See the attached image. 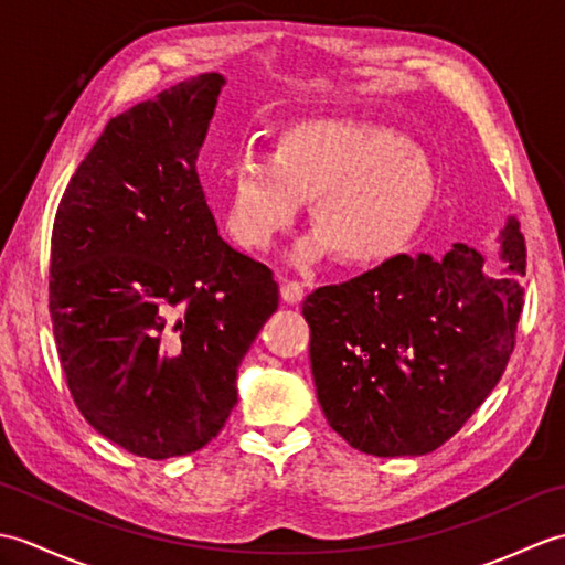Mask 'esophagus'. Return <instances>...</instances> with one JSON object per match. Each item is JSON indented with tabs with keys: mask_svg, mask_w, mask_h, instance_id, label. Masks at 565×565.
<instances>
[{
	"mask_svg": "<svg viewBox=\"0 0 565 565\" xmlns=\"http://www.w3.org/2000/svg\"><path fill=\"white\" fill-rule=\"evenodd\" d=\"M306 296V289L301 281H284L281 284V298L286 303H301Z\"/></svg>",
	"mask_w": 565,
	"mask_h": 565,
	"instance_id": "esophagus-1",
	"label": "esophagus"
}]
</instances>
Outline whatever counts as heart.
I'll return each instance as SVG.
<instances>
[{"instance_id": "b5f03b06", "label": "heart", "mask_w": 565, "mask_h": 565, "mask_svg": "<svg viewBox=\"0 0 565 565\" xmlns=\"http://www.w3.org/2000/svg\"><path fill=\"white\" fill-rule=\"evenodd\" d=\"M435 196V170L398 134L313 118L286 130L274 154L237 160L225 221L239 245L267 249L310 201L316 233L298 247V262L334 252L342 264L366 267L413 237Z\"/></svg>"}]
</instances>
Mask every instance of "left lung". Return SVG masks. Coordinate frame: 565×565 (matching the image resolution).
Here are the masks:
<instances>
[{"label": "left lung", "mask_w": 565, "mask_h": 565, "mask_svg": "<svg viewBox=\"0 0 565 565\" xmlns=\"http://www.w3.org/2000/svg\"><path fill=\"white\" fill-rule=\"evenodd\" d=\"M493 279L456 243L441 259L395 255L303 301L310 369L328 425L371 456H419L451 439L505 371L524 306L526 247L508 218Z\"/></svg>", "instance_id": "left-lung-1"}]
</instances>
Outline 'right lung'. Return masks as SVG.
Masks as SVG:
<instances>
[{"label":"right lung","instance_id":"right-lung-1","mask_svg":"<svg viewBox=\"0 0 565 565\" xmlns=\"http://www.w3.org/2000/svg\"><path fill=\"white\" fill-rule=\"evenodd\" d=\"M223 84L203 72L111 118L53 223L47 308L67 388L99 435L146 459L218 435L279 308L271 269L218 235L199 182Z\"/></svg>","mask_w":565,"mask_h":565}]
</instances>
